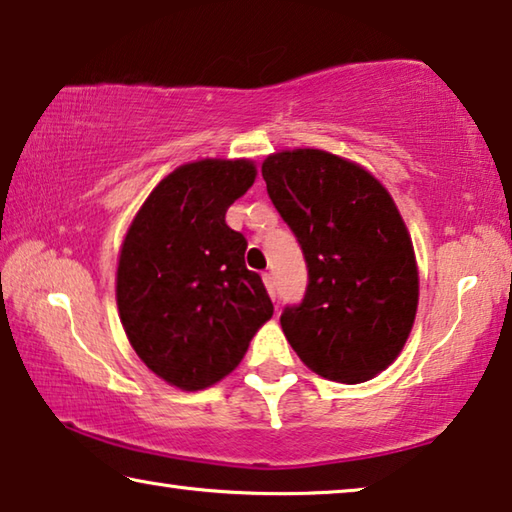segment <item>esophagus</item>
Wrapping results in <instances>:
<instances>
[{"mask_svg":"<svg viewBox=\"0 0 512 512\" xmlns=\"http://www.w3.org/2000/svg\"><path fill=\"white\" fill-rule=\"evenodd\" d=\"M262 280H264V284H266V289H268V293H271V296L275 298V287H273V275H271V273H262Z\"/></svg>","mask_w":512,"mask_h":512,"instance_id":"obj_1","label":"esophagus"}]
</instances>
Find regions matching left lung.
Instances as JSON below:
<instances>
[{
	"instance_id": "8db88e82",
	"label": "left lung",
	"mask_w": 512,
	"mask_h": 512,
	"mask_svg": "<svg viewBox=\"0 0 512 512\" xmlns=\"http://www.w3.org/2000/svg\"><path fill=\"white\" fill-rule=\"evenodd\" d=\"M266 192L307 262L284 336L316 375L359 384L402 352L418 309V266L400 212L377 178L318 149L268 155Z\"/></svg>"
}]
</instances>
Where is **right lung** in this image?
I'll use <instances>...</instances> for the list:
<instances>
[{
    "label": "right lung",
    "mask_w": 512,
    "mask_h": 512,
    "mask_svg": "<svg viewBox=\"0 0 512 512\" xmlns=\"http://www.w3.org/2000/svg\"><path fill=\"white\" fill-rule=\"evenodd\" d=\"M250 160H201L169 173L128 228L117 307L128 341L155 375L203 391L239 366L273 302L248 241L225 223L255 183Z\"/></svg>",
    "instance_id": "1"
}]
</instances>
